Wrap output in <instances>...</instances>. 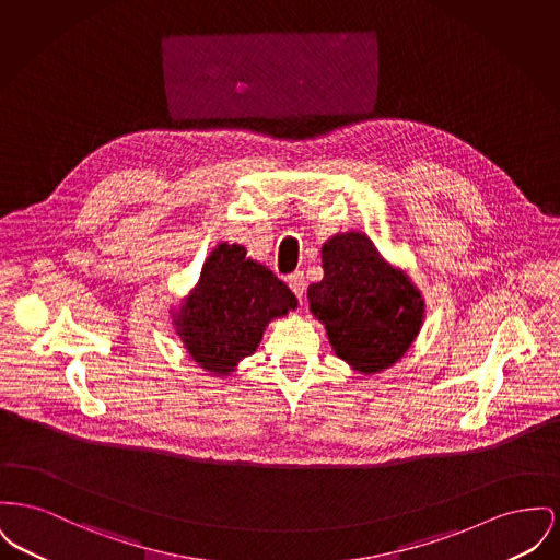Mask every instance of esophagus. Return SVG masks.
<instances>
[{"instance_id":"1","label":"esophagus","mask_w":560,"mask_h":560,"mask_svg":"<svg viewBox=\"0 0 560 560\" xmlns=\"http://www.w3.org/2000/svg\"><path fill=\"white\" fill-rule=\"evenodd\" d=\"M288 285H290V290L296 294L298 298L304 296V290H306V281H304V272L302 270H296V272H292L290 277H288Z\"/></svg>"}]
</instances>
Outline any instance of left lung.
Wrapping results in <instances>:
<instances>
[{
    "instance_id": "obj_1",
    "label": "left lung",
    "mask_w": 560,
    "mask_h": 560,
    "mask_svg": "<svg viewBox=\"0 0 560 560\" xmlns=\"http://www.w3.org/2000/svg\"><path fill=\"white\" fill-rule=\"evenodd\" d=\"M322 260L324 279L308 288V304L336 355L363 374L394 365L423 324L421 292L362 232L329 238Z\"/></svg>"
}]
</instances>
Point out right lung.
Instances as JSON below:
<instances>
[{"instance_id": "right-lung-1", "label": "right lung", "mask_w": 560, "mask_h": 560, "mask_svg": "<svg viewBox=\"0 0 560 560\" xmlns=\"http://www.w3.org/2000/svg\"><path fill=\"white\" fill-rule=\"evenodd\" d=\"M296 308V296L241 245H218L200 270L195 292L173 317L190 358L226 376L249 358L268 322Z\"/></svg>"}]
</instances>
